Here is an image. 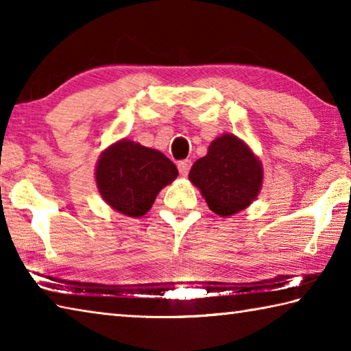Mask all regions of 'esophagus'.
<instances>
[{
  "instance_id": "obj_1",
  "label": "esophagus",
  "mask_w": 351,
  "mask_h": 351,
  "mask_svg": "<svg viewBox=\"0 0 351 351\" xmlns=\"http://www.w3.org/2000/svg\"><path fill=\"white\" fill-rule=\"evenodd\" d=\"M191 167V161L190 160H184V161H180L178 162V170H180V173L182 176H185L189 173V170Z\"/></svg>"
}]
</instances>
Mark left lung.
<instances>
[{
    "label": "left lung",
    "mask_w": 351,
    "mask_h": 351,
    "mask_svg": "<svg viewBox=\"0 0 351 351\" xmlns=\"http://www.w3.org/2000/svg\"><path fill=\"white\" fill-rule=\"evenodd\" d=\"M189 180L201 191L208 208L226 217L256 201L263 185V166L243 140L223 134L191 166Z\"/></svg>",
    "instance_id": "obj_1"
}]
</instances>
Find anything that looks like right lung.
I'll use <instances>...</instances> for the list:
<instances>
[{"label":"right lung","mask_w":351,"mask_h":351,"mask_svg":"<svg viewBox=\"0 0 351 351\" xmlns=\"http://www.w3.org/2000/svg\"><path fill=\"white\" fill-rule=\"evenodd\" d=\"M178 176V169L160 150L121 138L103 150L95 166L99 193L112 210L141 217L158 193Z\"/></svg>","instance_id":"add662e5"}]
</instances>
